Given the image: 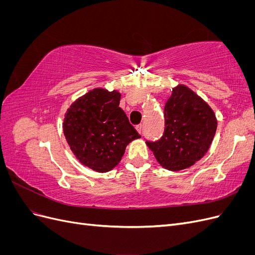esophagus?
<instances>
[{
	"label": "esophagus",
	"instance_id": "34e87169",
	"mask_svg": "<svg viewBox=\"0 0 255 255\" xmlns=\"http://www.w3.org/2000/svg\"><path fill=\"white\" fill-rule=\"evenodd\" d=\"M136 130L141 135V134H142V126H141V125H138V126L136 127Z\"/></svg>",
	"mask_w": 255,
	"mask_h": 255
}]
</instances>
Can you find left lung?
<instances>
[{"label": "left lung", "instance_id": "1", "mask_svg": "<svg viewBox=\"0 0 255 255\" xmlns=\"http://www.w3.org/2000/svg\"><path fill=\"white\" fill-rule=\"evenodd\" d=\"M164 114L163 137L145 143L161 167L180 171L205 155L214 139L217 118L212 107L183 84L172 88Z\"/></svg>", "mask_w": 255, "mask_h": 255}]
</instances>
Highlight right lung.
Wrapping results in <instances>:
<instances>
[{"label":"right lung","mask_w":255,"mask_h":255,"mask_svg":"<svg viewBox=\"0 0 255 255\" xmlns=\"http://www.w3.org/2000/svg\"><path fill=\"white\" fill-rule=\"evenodd\" d=\"M120 98L118 90L97 87L76 99L64 116V135L70 150L94 171H111L127 145L140 138L119 107Z\"/></svg>","instance_id":"right-lung-1"}]
</instances>
